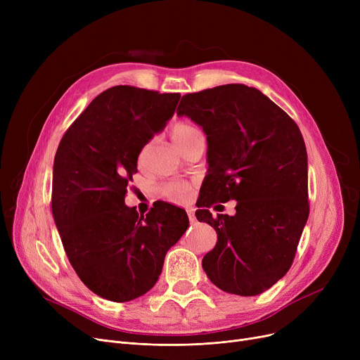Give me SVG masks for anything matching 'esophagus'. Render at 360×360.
<instances>
[{
    "mask_svg": "<svg viewBox=\"0 0 360 360\" xmlns=\"http://www.w3.org/2000/svg\"><path fill=\"white\" fill-rule=\"evenodd\" d=\"M186 213H188V219H190V221H191V223H195V214H194L193 209H188Z\"/></svg>",
    "mask_w": 360,
    "mask_h": 360,
    "instance_id": "34e87169",
    "label": "esophagus"
}]
</instances>
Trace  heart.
I'll return each instance as SVG.
<instances>
[{"label":"heart","mask_w":360,"mask_h":360,"mask_svg":"<svg viewBox=\"0 0 360 360\" xmlns=\"http://www.w3.org/2000/svg\"><path fill=\"white\" fill-rule=\"evenodd\" d=\"M200 134H201L200 129L188 122H176L172 128H170V139H172V141L179 148H182L186 143H190L194 137ZM188 191H190V186H188V184L185 182H169L160 186L162 197L174 202L184 201Z\"/></svg>","instance_id":"1"}]
</instances>
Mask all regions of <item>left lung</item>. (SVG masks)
<instances>
[{"label":"left lung","instance_id":"1","mask_svg":"<svg viewBox=\"0 0 360 360\" xmlns=\"http://www.w3.org/2000/svg\"><path fill=\"white\" fill-rule=\"evenodd\" d=\"M176 113L198 124L209 143L195 216L214 228L217 242L202 269L228 293L266 292L289 271L309 216L300 129L266 94L245 84L188 93ZM229 199L238 201L235 217L210 213L212 205Z\"/></svg>","mask_w":360,"mask_h":360}]
</instances>
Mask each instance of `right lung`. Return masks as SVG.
<instances>
[{"mask_svg":"<svg viewBox=\"0 0 360 360\" xmlns=\"http://www.w3.org/2000/svg\"><path fill=\"white\" fill-rule=\"evenodd\" d=\"M179 93L132 86L102 91L64 134L53 160L52 216L84 285L112 302L147 293L165 255L188 229L185 210L125 205L143 147L174 117Z\"/></svg>","mask_w":360,"mask_h":360,"instance_id":"obj_1","label":"right lung"}]
</instances>
